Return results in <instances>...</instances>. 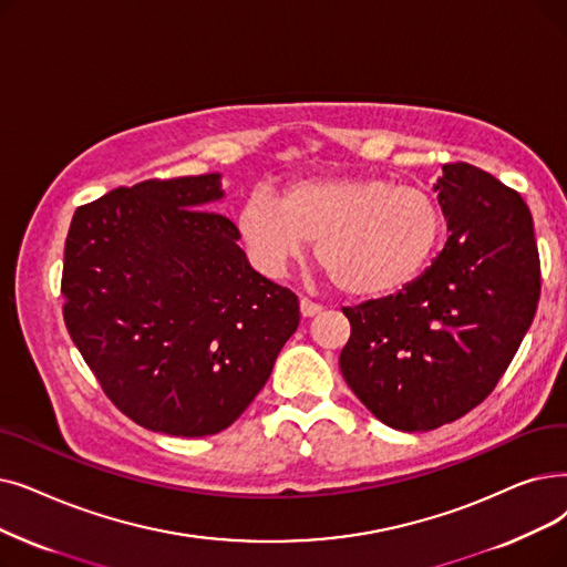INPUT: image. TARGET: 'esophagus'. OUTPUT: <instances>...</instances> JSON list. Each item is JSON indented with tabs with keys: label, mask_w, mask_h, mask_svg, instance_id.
Listing matches in <instances>:
<instances>
[{
	"label": "esophagus",
	"mask_w": 567,
	"mask_h": 567,
	"mask_svg": "<svg viewBox=\"0 0 567 567\" xmlns=\"http://www.w3.org/2000/svg\"><path fill=\"white\" fill-rule=\"evenodd\" d=\"M299 306H301V315H303V317H315L319 310H322V306H319V303L312 301V299H308V297H303Z\"/></svg>",
	"instance_id": "esophagus-1"
}]
</instances>
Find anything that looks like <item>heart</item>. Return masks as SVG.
<instances>
[{
    "mask_svg": "<svg viewBox=\"0 0 567 567\" xmlns=\"http://www.w3.org/2000/svg\"><path fill=\"white\" fill-rule=\"evenodd\" d=\"M238 229L268 274H280L317 240V264L336 289L375 299L424 274L445 236V215L420 187L384 176H327L289 183L278 202L255 192Z\"/></svg>",
    "mask_w": 567,
    "mask_h": 567,
    "instance_id": "1",
    "label": "heart"
}]
</instances>
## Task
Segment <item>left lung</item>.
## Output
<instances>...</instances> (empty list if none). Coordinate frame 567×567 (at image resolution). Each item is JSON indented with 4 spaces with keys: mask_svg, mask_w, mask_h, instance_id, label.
<instances>
[{
    "mask_svg": "<svg viewBox=\"0 0 567 567\" xmlns=\"http://www.w3.org/2000/svg\"><path fill=\"white\" fill-rule=\"evenodd\" d=\"M452 236L396 297L342 308L340 371L399 431H433L477 408L507 371L539 301V255L522 194L452 162L435 185Z\"/></svg>",
    "mask_w": 567,
    "mask_h": 567,
    "instance_id": "left-lung-1",
    "label": "left lung"
}]
</instances>
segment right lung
Segmentation results:
<instances>
[{
	"instance_id": "add662e5",
	"label": "right lung",
	"mask_w": 567,
	"mask_h": 567,
	"mask_svg": "<svg viewBox=\"0 0 567 567\" xmlns=\"http://www.w3.org/2000/svg\"><path fill=\"white\" fill-rule=\"evenodd\" d=\"M219 176L143 181L73 213L66 331L111 403L166 435L231 426L299 327V299L266 280L238 229L204 210Z\"/></svg>"
}]
</instances>
